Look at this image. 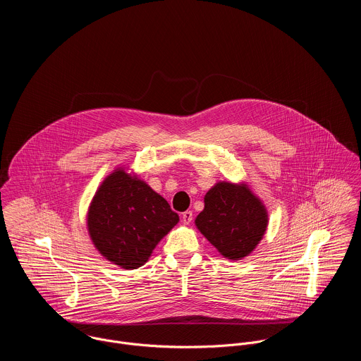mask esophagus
<instances>
[{
  "instance_id": "esophagus-1",
  "label": "esophagus",
  "mask_w": 361,
  "mask_h": 361,
  "mask_svg": "<svg viewBox=\"0 0 361 361\" xmlns=\"http://www.w3.org/2000/svg\"><path fill=\"white\" fill-rule=\"evenodd\" d=\"M192 219H193V212H192V211H185V212L182 214V222H183L185 225H189V224L192 222Z\"/></svg>"
}]
</instances>
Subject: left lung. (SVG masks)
I'll return each instance as SVG.
<instances>
[{
  "instance_id": "8db88e82",
  "label": "left lung",
  "mask_w": 361,
  "mask_h": 361,
  "mask_svg": "<svg viewBox=\"0 0 361 361\" xmlns=\"http://www.w3.org/2000/svg\"><path fill=\"white\" fill-rule=\"evenodd\" d=\"M265 207L246 185L219 182L207 192L196 226L207 240L231 259L249 256L265 233Z\"/></svg>"
}]
</instances>
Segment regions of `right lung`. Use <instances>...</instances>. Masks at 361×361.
<instances>
[{
	"instance_id": "1",
	"label": "right lung",
	"mask_w": 361,
	"mask_h": 361,
	"mask_svg": "<svg viewBox=\"0 0 361 361\" xmlns=\"http://www.w3.org/2000/svg\"><path fill=\"white\" fill-rule=\"evenodd\" d=\"M178 221V214L149 185L116 169L93 197L87 228L104 257L125 269H136Z\"/></svg>"
}]
</instances>
